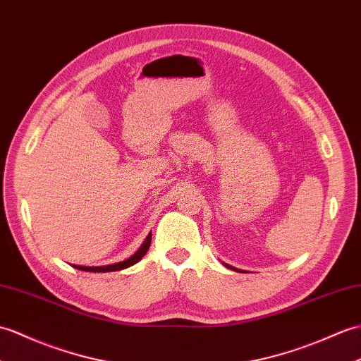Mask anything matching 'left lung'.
<instances>
[{"label": "left lung", "mask_w": 361, "mask_h": 361, "mask_svg": "<svg viewBox=\"0 0 361 361\" xmlns=\"http://www.w3.org/2000/svg\"><path fill=\"white\" fill-rule=\"evenodd\" d=\"M226 267H229V269H232V271H237L238 272V269H235V267H232V266H229V264H224Z\"/></svg>", "instance_id": "8db88e82"}]
</instances>
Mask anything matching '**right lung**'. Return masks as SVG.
Returning <instances> with one entry per match:
<instances>
[{"label":"right lung","instance_id":"add662e5","mask_svg":"<svg viewBox=\"0 0 361 361\" xmlns=\"http://www.w3.org/2000/svg\"><path fill=\"white\" fill-rule=\"evenodd\" d=\"M150 240H152V233H149V235L145 240V243H142V245L140 246L137 252L133 254L132 257H129L128 259H124V262L107 264V266H77V264H72V266L77 267V269H80V271H86V272H114V271L128 269V267L138 263L140 259L146 255V252L149 250V246H150Z\"/></svg>","mask_w":361,"mask_h":361}]
</instances>
